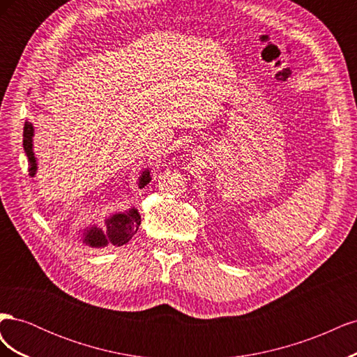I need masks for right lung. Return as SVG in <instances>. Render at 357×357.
Returning <instances> with one entry per match:
<instances>
[{
  "instance_id": "add662e5",
  "label": "right lung",
  "mask_w": 357,
  "mask_h": 357,
  "mask_svg": "<svg viewBox=\"0 0 357 357\" xmlns=\"http://www.w3.org/2000/svg\"><path fill=\"white\" fill-rule=\"evenodd\" d=\"M32 134H34V129H32L31 122H25L24 126V150L28 156V168H29V176L36 174V158L34 153H32ZM150 181L149 172L146 171L144 174L139 177V186H146ZM139 222H142V218L137 210H131L129 213L125 214H114L113 218L107 219L105 225L107 228L98 229L93 228L86 234L84 243H88L92 247H102L107 244H113V245H123L129 240L132 238L134 234L137 232Z\"/></svg>"
}]
</instances>
